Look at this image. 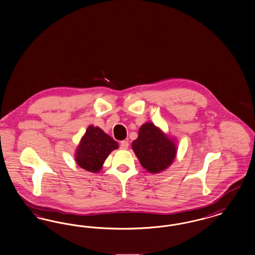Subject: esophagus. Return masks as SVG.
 <instances>
[{
    "instance_id": "1",
    "label": "esophagus",
    "mask_w": 255,
    "mask_h": 255,
    "mask_svg": "<svg viewBox=\"0 0 255 255\" xmlns=\"http://www.w3.org/2000/svg\"><path fill=\"white\" fill-rule=\"evenodd\" d=\"M128 147H129V142H128V141H126V140H123V141L121 142L120 148H121L122 150H127V149H128Z\"/></svg>"
}]
</instances>
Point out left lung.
Listing matches in <instances>:
<instances>
[{"instance_id":"obj_1","label":"left lung","mask_w":255,"mask_h":255,"mask_svg":"<svg viewBox=\"0 0 255 255\" xmlns=\"http://www.w3.org/2000/svg\"><path fill=\"white\" fill-rule=\"evenodd\" d=\"M132 149L143 168L149 173L166 170L176 155V144L152 123L143 124Z\"/></svg>"}]
</instances>
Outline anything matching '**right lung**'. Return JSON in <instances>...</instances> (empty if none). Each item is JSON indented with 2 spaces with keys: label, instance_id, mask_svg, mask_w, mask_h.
<instances>
[{
  "label": "right lung",
  "instance_id": "1",
  "mask_svg": "<svg viewBox=\"0 0 255 255\" xmlns=\"http://www.w3.org/2000/svg\"><path fill=\"white\" fill-rule=\"evenodd\" d=\"M119 148V144L100 127L90 125L75 153L78 165L92 173H99L110 153Z\"/></svg>",
  "mask_w": 255,
  "mask_h": 255
}]
</instances>
